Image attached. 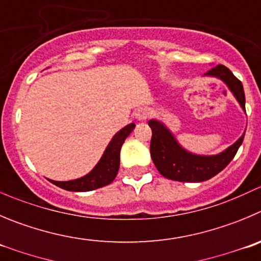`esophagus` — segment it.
I'll return each mask as SVG.
<instances>
[{"mask_svg": "<svg viewBox=\"0 0 261 261\" xmlns=\"http://www.w3.org/2000/svg\"><path fill=\"white\" fill-rule=\"evenodd\" d=\"M148 116H150V111H148V109L142 108V109H138V110L136 111V119H137V120L143 121L146 120Z\"/></svg>", "mask_w": 261, "mask_h": 261, "instance_id": "esophagus-1", "label": "esophagus"}]
</instances>
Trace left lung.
Returning <instances> with one entry per match:
<instances>
[{
  "label": "left lung",
  "instance_id": "left-lung-1",
  "mask_svg": "<svg viewBox=\"0 0 261 261\" xmlns=\"http://www.w3.org/2000/svg\"><path fill=\"white\" fill-rule=\"evenodd\" d=\"M205 75L222 79L245 110L244 87L227 66L219 64L210 69ZM148 125L152 130L150 152L153 164L163 177L178 182H203L217 175L232 161L245 137V135L241 136L230 147L219 155L200 156L180 147L174 136L160 121L152 119L148 121Z\"/></svg>",
  "mask_w": 261,
  "mask_h": 261
}]
</instances>
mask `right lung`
I'll use <instances>...</instances> for the list:
<instances>
[{"label":"right lung","instance_id":"1","mask_svg":"<svg viewBox=\"0 0 261 261\" xmlns=\"http://www.w3.org/2000/svg\"><path fill=\"white\" fill-rule=\"evenodd\" d=\"M135 124L130 123L129 125L124 126L113 137L111 142L106 147L102 158L98 161L97 165L93 168L91 173L79 179L68 180V182H56L51 180L55 186L63 188L66 191H74V192H87V191L96 190V188L108 186L115 179L118 174L119 165H120V148L123 146L125 138L130 135L135 128Z\"/></svg>","mask_w":261,"mask_h":261}]
</instances>
